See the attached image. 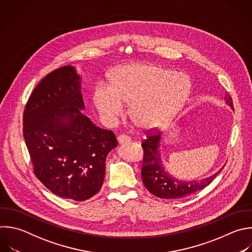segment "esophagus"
<instances>
[{
    "mask_svg": "<svg viewBox=\"0 0 252 252\" xmlns=\"http://www.w3.org/2000/svg\"><path fill=\"white\" fill-rule=\"evenodd\" d=\"M117 141H118V143H119L120 145H126V144L130 143L131 139H130L128 136H126V135H119V136L117 137Z\"/></svg>",
    "mask_w": 252,
    "mask_h": 252,
    "instance_id": "esophagus-1",
    "label": "esophagus"
}]
</instances>
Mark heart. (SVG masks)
I'll return each instance as SVG.
<instances>
[{
	"mask_svg": "<svg viewBox=\"0 0 252 252\" xmlns=\"http://www.w3.org/2000/svg\"><path fill=\"white\" fill-rule=\"evenodd\" d=\"M191 89L183 73L147 63L116 68L110 84L98 82L93 91V103L103 119L113 122L131 103V115L143 128H155L172 119L181 109Z\"/></svg>",
	"mask_w": 252,
	"mask_h": 252,
	"instance_id": "heart-1",
	"label": "heart"
}]
</instances>
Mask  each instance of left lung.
I'll return each mask as SVG.
<instances>
[{"instance_id": "left-lung-1", "label": "left lung", "mask_w": 252, "mask_h": 252, "mask_svg": "<svg viewBox=\"0 0 252 252\" xmlns=\"http://www.w3.org/2000/svg\"><path fill=\"white\" fill-rule=\"evenodd\" d=\"M226 104L232 109V100L229 95L224 96ZM161 134H153L142 143L144 159L142 166V179L145 187L155 196L162 199H177L193 194L208 186L220 172L223 166L215 174L201 180L185 181L171 176L162 165L159 142Z\"/></svg>"}]
</instances>
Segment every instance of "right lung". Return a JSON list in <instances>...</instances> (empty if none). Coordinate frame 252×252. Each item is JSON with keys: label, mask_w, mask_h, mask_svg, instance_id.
<instances>
[{"label": "right lung", "mask_w": 252, "mask_h": 252, "mask_svg": "<svg viewBox=\"0 0 252 252\" xmlns=\"http://www.w3.org/2000/svg\"><path fill=\"white\" fill-rule=\"evenodd\" d=\"M84 108L81 77L64 66L40 81L24 112V138L36 177L53 194L75 201L99 191L106 157L117 147L114 133L95 126Z\"/></svg>", "instance_id": "add662e5"}]
</instances>
